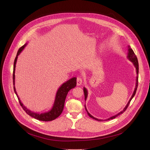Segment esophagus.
<instances>
[{"mask_svg":"<svg viewBox=\"0 0 150 150\" xmlns=\"http://www.w3.org/2000/svg\"><path fill=\"white\" fill-rule=\"evenodd\" d=\"M82 83V78H79V77H78L77 79H76V84L78 86H79V85H81Z\"/></svg>","mask_w":150,"mask_h":150,"instance_id":"34e87169","label":"esophagus"}]
</instances>
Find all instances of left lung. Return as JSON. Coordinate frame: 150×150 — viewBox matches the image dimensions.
Listing matches in <instances>:
<instances>
[{"label": "left lung", "instance_id": "left-lung-1", "mask_svg": "<svg viewBox=\"0 0 150 150\" xmlns=\"http://www.w3.org/2000/svg\"><path fill=\"white\" fill-rule=\"evenodd\" d=\"M127 59H129V60H131V62H132L133 63L134 67H135V68H136V72H137V78H136L135 88V90H134V91L133 94H132V96H131V97L130 100H129V101H128V103H127L126 105L125 106V108L123 109V110L122 111H121V112H119V113L116 114V115L113 116H112V117H109V118H108V119H105V120L98 119H97V118L94 117V116H93L91 114H90V113H89V112H88V110H87V108H86V107H85V110H86V111H87V113H88V116H89L90 117H91V118H93V119H95V120H97V121H103V120H104V121L105 120V121H107V120H110V119H113L114 118L116 117H117V116H118L119 115H120L122 114V113H123V112L126 110V109L127 108V107H128V105H129V103H130L131 101L132 100V99L133 98V97H134V96L135 95V93H136V91H137V90L138 83V72H139V65H138V59H137V56H136L135 54L134 53V52L133 50H132V49H131V48H130V46H128V53H127ZM83 93H84V96H85V100L86 101L87 98V96H88V91H87V89L85 88V87H83Z\"/></svg>", "mask_w": 150, "mask_h": 150}]
</instances>
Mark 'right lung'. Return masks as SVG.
I'll list each match as a JSON object with an SVG mask.
<instances>
[{"mask_svg": "<svg viewBox=\"0 0 150 150\" xmlns=\"http://www.w3.org/2000/svg\"><path fill=\"white\" fill-rule=\"evenodd\" d=\"M27 43L25 44L24 46L21 47L18 51L16 57L14 60V63H13V89L14 91L18 97V99L19 100L20 105L22 106L23 109L30 116L39 120L41 121H52L56 119L57 117H59L60 114L62 113L63 108H64V104H65V99L67 97V96L72 88H74L76 87V77H73L71 79H69L67 82H64L61 86L59 87L58 89L56 94V97H55V100L53 104V105L52 107V108L50 110L45 112V113H37L33 112L31 111L30 110L28 109L25 106L23 105V104L21 103L17 93L16 91V89L15 87V67H16V63L17 61L18 56V55L21 53L24 49V47L26 46Z\"/></svg>", "mask_w": 150, "mask_h": 150, "instance_id": "1", "label": "right lung"}]
</instances>
